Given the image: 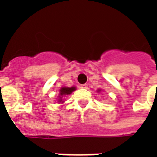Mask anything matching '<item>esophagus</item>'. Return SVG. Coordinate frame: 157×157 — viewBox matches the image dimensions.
<instances>
[{
  "label": "esophagus",
  "instance_id": "obj_1",
  "mask_svg": "<svg viewBox=\"0 0 157 157\" xmlns=\"http://www.w3.org/2000/svg\"><path fill=\"white\" fill-rule=\"evenodd\" d=\"M81 88L87 89L88 88V86H87V84H82V85H81Z\"/></svg>",
  "mask_w": 157,
  "mask_h": 157
}]
</instances>
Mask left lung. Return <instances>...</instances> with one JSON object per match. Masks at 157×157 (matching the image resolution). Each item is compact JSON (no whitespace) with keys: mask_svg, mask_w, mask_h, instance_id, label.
<instances>
[{"mask_svg":"<svg viewBox=\"0 0 157 157\" xmlns=\"http://www.w3.org/2000/svg\"><path fill=\"white\" fill-rule=\"evenodd\" d=\"M101 92V89H98V92Z\"/></svg>","mask_w":157,"mask_h":157,"instance_id":"8db88e82","label":"left lung"}]
</instances>
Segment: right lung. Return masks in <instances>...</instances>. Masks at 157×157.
Listing matches in <instances>:
<instances>
[{"instance_id":"1","label":"right lung","mask_w":157,"mask_h":157,"mask_svg":"<svg viewBox=\"0 0 157 157\" xmlns=\"http://www.w3.org/2000/svg\"><path fill=\"white\" fill-rule=\"evenodd\" d=\"M75 90V86H71V87H61L59 90V99L58 102H64L63 101V97H65L66 95H70L71 94V92H73Z\"/></svg>"}]
</instances>
